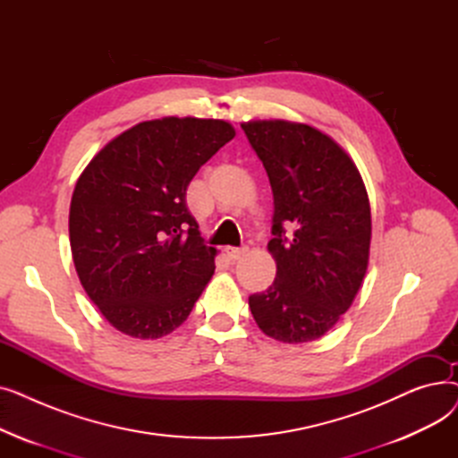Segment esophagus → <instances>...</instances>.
Masks as SVG:
<instances>
[{"label":"esophagus","instance_id":"34e87169","mask_svg":"<svg viewBox=\"0 0 458 458\" xmlns=\"http://www.w3.org/2000/svg\"><path fill=\"white\" fill-rule=\"evenodd\" d=\"M249 252V247H228L226 249V254L230 259H242L245 254Z\"/></svg>","mask_w":458,"mask_h":458}]
</instances>
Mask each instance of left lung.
Here are the masks:
<instances>
[{
    "label": "left lung",
    "mask_w": 458,
    "mask_h": 458,
    "mask_svg": "<svg viewBox=\"0 0 458 458\" xmlns=\"http://www.w3.org/2000/svg\"><path fill=\"white\" fill-rule=\"evenodd\" d=\"M275 199L269 252L276 278L249 297L258 327L284 344L314 342L352 304L368 271L371 209L358 168L319 130L242 124Z\"/></svg>",
    "instance_id": "obj_1"
}]
</instances>
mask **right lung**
<instances>
[{"instance_id":"1","label":"right lung","mask_w":458,"mask_h":458,"mask_svg":"<svg viewBox=\"0 0 458 458\" xmlns=\"http://www.w3.org/2000/svg\"><path fill=\"white\" fill-rule=\"evenodd\" d=\"M235 137L225 120L140 123L92 157L70 202V249L89 299L131 338L156 340L191 314L215 271L185 192Z\"/></svg>"}]
</instances>
